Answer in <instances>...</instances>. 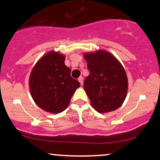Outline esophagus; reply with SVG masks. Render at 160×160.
Masks as SVG:
<instances>
[{"label": "esophagus", "instance_id": "1", "mask_svg": "<svg viewBox=\"0 0 160 160\" xmlns=\"http://www.w3.org/2000/svg\"><path fill=\"white\" fill-rule=\"evenodd\" d=\"M78 81L80 82V85L81 86H82V83H83V78H82V76H80V78H78Z\"/></svg>", "mask_w": 160, "mask_h": 160}]
</instances>
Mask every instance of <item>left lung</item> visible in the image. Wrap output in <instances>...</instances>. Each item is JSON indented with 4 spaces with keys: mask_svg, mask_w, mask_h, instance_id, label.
I'll return each mask as SVG.
<instances>
[{
    "mask_svg": "<svg viewBox=\"0 0 160 160\" xmlns=\"http://www.w3.org/2000/svg\"><path fill=\"white\" fill-rule=\"evenodd\" d=\"M89 75L84 80L83 89L91 104L99 113L113 111L126 98L128 80L122 65L111 53L98 50L86 53Z\"/></svg>",
    "mask_w": 160,
    "mask_h": 160,
    "instance_id": "8db88e82",
    "label": "left lung"
}]
</instances>
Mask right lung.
<instances>
[{"label":"right lung","mask_w":160,"mask_h":160,"mask_svg":"<svg viewBox=\"0 0 160 160\" xmlns=\"http://www.w3.org/2000/svg\"><path fill=\"white\" fill-rule=\"evenodd\" d=\"M65 56L49 52L37 62L30 79L31 94L40 108L50 113L63 111L68 106L75 90L80 87L65 65Z\"/></svg>","instance_id":"1"}]
</instances>
